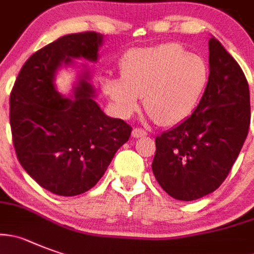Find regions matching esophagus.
<instances>
[{
  "mask_svg": "<svg viewBox=\"0 0 254 254\" xmlns=\"http://www.w3.org/2000/svg\"><path fill=\"white\" fill-rule=\"evenodd\" d=\"M146 131H143V129L141 128H133V131H132V137L133 138H139V137H145L146 136Z\"/></svg>",
  "mask_w": 254,
  "mask_h": 254,
  "instance_id": "esophagus-1",
  "label": "esophagus"
}]
</instances>
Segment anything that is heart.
Here are the masks:
<instances>
[{
    "label": "heart",
    "mask_w": 254,
    "mask_h": 254,
    "mask_svg": "<svg viewBox=\"0 0 254 254\" xmlns=\"http://www.w3.org/2000/svg\"><path fill=\"white\" fill-rule=\"evenodd\" d=\"M209 80L205 60L178 44L129 53L122 64V76H106L103 90L123 117L143 103L159 125L175 126L196 108Z\"/></svg>",
    "instance_id": "b5f03b06"
}]
</instances>
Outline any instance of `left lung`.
Instances as JSON below:
<instances>
[{
  "label": "left lung",
  "mask_w": 254,
  "mask_h": 254,
  "mask_svg": "<svg viewBox=\"0 0 254 254\" xmlns=\"http://www.w3.org/2000/svg\"><path fill=\"white\" fill-rule=\"evenodd\" d=\"M209 80L191 116L156 137L152 171L171 197L200 199L225 180L251 123L250 88L238 63L214 36Z\"/></svg>",
  "instance_id": "obj_1"
}]
</instances>
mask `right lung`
I'll list each match as a JSON object with an SVG mask.
<instances>
[{"instance_id":"1","label":"right lung","mask_w":254,"mask_h":254,"mask_svg":"<svg viewBox=\"0 0 254 254\" xmlns=\"http://www.w3.org/2000/svg\"><path fill=\"white\" fill-rule=\"evenodd\" d=\"M103 41V35L92 31L59 37L27 59L10 95L18 161L41 188L60 196L92 189L131 136V126L108 117L94 101L85 65L70 95L58 92L55 84L62 66L76 59L97 63Z\"/></svg>"}]
</instances>
